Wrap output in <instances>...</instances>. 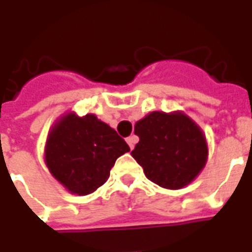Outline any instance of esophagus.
Masks as SVG:
<instances>
[{
    "label": "esophagus",
    "mask_w": 252,
    "mask_h": 252,
    "mask_svg": "<svg viewBox=\"0 0 252 252\" xmlns=\"http://www.w3.org/2000/svg\"><path fill=\"white\" fill-rule=\"evenodd\" d=\"M136 142H137V137L135 136V135H132V136L126 137V143H128V146H129V148H131V150L135 147Z\"/></svg>",
    "instance_id": "obj_1"
}]
</instances>
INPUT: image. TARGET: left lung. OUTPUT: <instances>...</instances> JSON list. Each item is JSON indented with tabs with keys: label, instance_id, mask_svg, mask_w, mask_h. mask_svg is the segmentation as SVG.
Returning a JSON list of instances; mask_svg holds the SVG:
<instances>
[{
	"label": "left lung",
	"instance_id": "8db88e82",
	"mask_svg": "<svg viewBox=\"0 0 252 252\" xmlns=\"http://www.w3.org/2000/svg\"><path fill=\"white\" fill-rule=\"evenodd\" d=\"M139 143L132 157L154 184L181 189L198 175L206 162L205 137L182 113L153 112L135 126Z\"/></svg>",
	"mask_w": 252,
	"mask_h": 252
}]
</instances>
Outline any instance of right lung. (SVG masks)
<instances>
[{
    "label": "right lung",
    "instance_id": "add662e5",
    "mask_svg": "<svg viewBox=\"0 0 252 252\" xmlns=\"http://www.w3.org/2000/svg\"><path fill=\"white\" fill-rule=\"evenodd\" d=\"M128 151L126 140L94 115L70 113L52 128L46 163L68 191L86 195L104 185L116 159Z\"/></svg>",
    "mask_w": 252,
    "mask_h": 252
}]
</instances>
